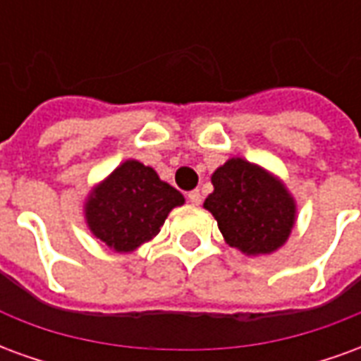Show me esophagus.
Instances as JSON below:
<instances>
[{"label": "esophagus", "instance_id": "34e87169", "mask_svg": "<svg viewBox=\"0 0 361 361\" xmlns=\"http://www.w3.org/2000/svg\"><path fill=\"white\" fill-rule=\"evenodd\" d=\"M188 199H189V203H193V204H201V201H203V197H201V193H199V189H195V191H189Z\"/></svg>", "mask_w": 361, "mask_h": 361}]
</instances>
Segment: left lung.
I'll use <instances>...</instances> for the list:
<instances>
[{
	"label": "left lung",
	"mask_w": 361,
	"mask_h": 361,
	"mask_svg": "<svg viewBox=\"0 0 361 361\" xmlns=\"http://www.w3.org/2000/svg\"><path fill=\"white\" fill-rule=\"evenodd\" d=\"M211 181L214 191L203 207L230 247L255 257L286 243L295 224V201L276 176L243 158H230Z\"/></svg>",
	"instance_id": "obj_1"
}]
</instances>
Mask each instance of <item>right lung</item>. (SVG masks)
Masks as SVG:
<instances>
[{
  "mask_svg": "<svg viewBox=\"0 0 361 361\" xmlns=\"http://www.w3.org/2000/svg\"><path fill=\"white\" fill-rule=\"evenodd\" d=\"M183 203L180 191L160 180L150 166L126 160L90 191L85 219L110 250L129 253L150 242L170 211Z\"/></svg>",
  "mask_w": 361,
  "mask_h": 361,
  "instance_id": "obj_1",
  "label": "right lung"
}]
</instances>
